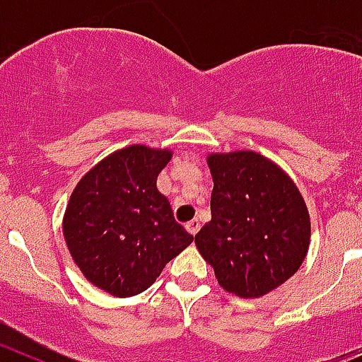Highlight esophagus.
<instances>
[{
    "instance_id": "1",
    "label": "esophagus",
    "mask_w": 362,
    "mask_h": 362,
    "mask_svg": "<svg viewBox=\"0 0 362 362\" xmlns=\"http://www.w3.org/2000/svg\"><path fill=\"white\" fill-rule=\"evenodd\" d=\"M198 229H200V221L198 220H191L185 223V230H187L189 234H193V236L198 233Z\"/></svg>"
}]
</instances>
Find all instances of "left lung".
I'll list each match as a JSON object with an SVG mask.
<instances>
[{"instance_id":"8db88e82","label":"left lung","mask_w":362,"mask_h":362,"mask_svg":"<svg viewBox=\"0 0 362 362\" xmlns=\"http://www.w3.org/2000/svg\"><path fill=\"white\" fill-rule=\"evenodd\" d=\"M211 220L194 236L223 291L262 298L298 272L310 247V214L296 182L250 149L209 153Z\"/></svg>"}]
</instances>
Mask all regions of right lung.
Instances as JSON below:
<instances>
[{
	"label": "right lung",
	"mask_w": 362,
	"mask_h": 362,
	"mask_svg": "<svg viewBox=\"0 0 362 362\" xmlns=\"http://www.w3.org/2000/svg\"><path fill=\"white\" fill-rule=\"evenodd\" d=\"M169 148L132 144L110 153L77 182L63 216L68 252L84 278L115 298L141 294L191 245L157 177Z\"/></svg>",
	"instance_id": "1"
}]
</instances>
